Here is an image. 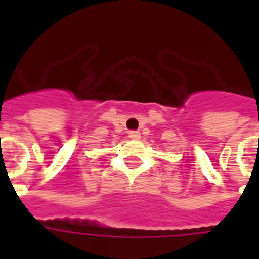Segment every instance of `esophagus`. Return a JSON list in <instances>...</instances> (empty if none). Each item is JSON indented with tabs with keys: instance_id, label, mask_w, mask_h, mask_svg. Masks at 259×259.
I'll return each mask as SVG.
<instances>
[{
	"instance_id": "1",
	"label": "esophagus",
	"mask_w": 259,
	"mask_h": 259,
	"mask_svg": "<svg viewBox=\"0 0 259 259\" xmlns=\"http://www.w3.org/2000/svg\"><path fill=\"white\" fill-rule=\"evenodd\" d=\"M140 132H137V130H132V132H129V138H133V140H140Z\"/></svg>"
}]
</instances>
